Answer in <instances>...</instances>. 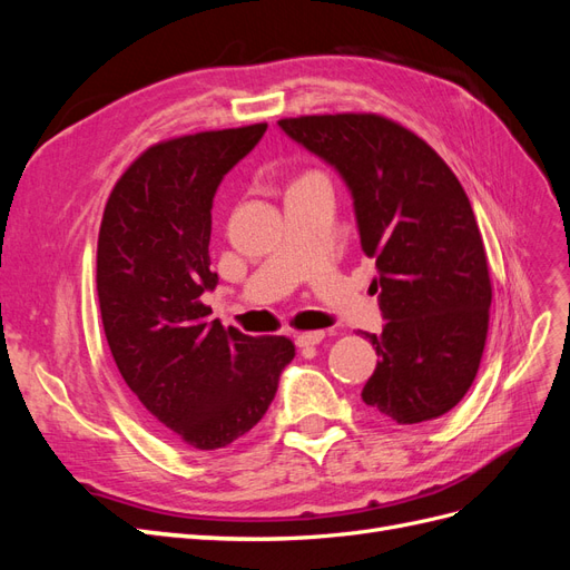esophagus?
<instances>
[{
  "label": "esophagus",
  "instance_id": "1",
  "mask_svg": "<svg viewBox=\"0 0 570 570\" xmlns=\"http://www.w3.org/2000/svg\"><path fill=\"white\" fill-rule=\"evenodd\" d=\"M323 337H325V333L323 331H312V333H302V335H297V347H316V344H321L323 342Z\"/></svg>",
  "mask_w": 570,
  "mask_h": 570
}]
</instances>
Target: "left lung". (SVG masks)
<instances>
[{"mask_svg": "<svg viewBox=\"0 0 570 570\" xmlns=\"http://www.w3.org/2000/svg\"><path fill=\"white\" fill-rule=\"evenodd\" d=\"M278 126L347 183L361 249L387 318L364 333L377 366L361 392L400 425L433 421L471 390L485 350L492 281L459 178L416 132L381 114L281 118Z\"/></svg>", "mask_w": 570, "mask_h": 570, "instance_id": "left-lung-1", "label": "left lung"}]
</instances>
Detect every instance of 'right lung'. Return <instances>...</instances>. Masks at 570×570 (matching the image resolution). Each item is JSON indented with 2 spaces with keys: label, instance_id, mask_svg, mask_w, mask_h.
Segmentation results:
<instances>
[{
  "label": "right lung",
  "instance_id": "right-lung-1",
  "mask_svg": "<svg viewBox=\"0 0 570 570\" xmlns=\"http://www.w3.org/2000/svg\"><path fill=\"white\" fill-rule=\"evenodd\" d=\"M266 124L204 130L147 147L101 216L97 297L111 356L149 416L199 452L228 446L264 419L295 344L212 321L202 302L212 206L223 176Z\"/></svg>",
  "mask_w": 570,
  "mask_h": 570
}]
</instances>
